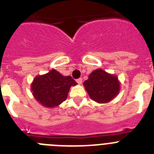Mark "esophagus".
<instances>
[{"mask_svg": "<svg viewBox=\"0 0 154 154\" xmlns=\"http://www.w3.org/2000/svg\"><path fill=\"white\" fill-rule=\"evenodd\" d=\"M76 82H77V83L79 84V85H81V84L82 83V78L78 79H76Z\"/></svg>", "mask_w": 154, "mask_h": 154, "instance_id": "obj_1", "label": "esophagus"}]
</instances>
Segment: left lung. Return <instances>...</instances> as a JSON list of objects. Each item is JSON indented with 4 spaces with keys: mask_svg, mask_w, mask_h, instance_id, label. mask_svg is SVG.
<instances>
[{
    "mask_svg": "<svg viewBox=\"0 0 154 154\" xmlns=\"http://www.w3.org/2000/svg\"><path fill=\"white\" fill-rule=\"evenodd\" d=\"M83 85L91 99L99 103L111 101L117 96L120 89L117 77L101 69L93 71Z\"/></svg>",
    "mask_w": 154,
    "mask_h": 154,
    "instance_id": "obj_1",
    "label": "left lung"
}]
</instances>
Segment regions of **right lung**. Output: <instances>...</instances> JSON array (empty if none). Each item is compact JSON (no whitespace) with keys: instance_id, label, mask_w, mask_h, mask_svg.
Returning a JSON list of instances; mask_svg holds the SVG:
<instances>
[{"instance_id":"1","label":"right lung","mask_w":154,"mask_h":154,"mask_svg":"<svg viewBox=\"0 0 154 154\" xmlns=\"http://www.w3.org/2000/svg\"><path fill=\"white\" fill-rule=\"evenodd\" d=\"M77 85L71 76H64L55 69L36 76L31 85L34 97L43 106L53 108L66 99L70 87Z\"/></svg>"}]
</instances>
